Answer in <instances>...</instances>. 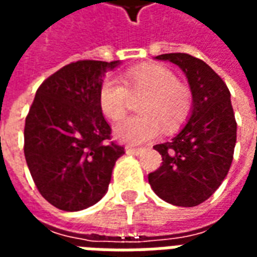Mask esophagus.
<instances>
[{"instance_id":"obj_1","label":"esophagus","mask_w":257,"mask_h":257,"mask_svg":"<svg viewBox=\"0 0 257 257\" xmlns=\"http://www.w3.org/2000/svg\"><path fill=\"white\" fill-rule=\"evenodd\" d=\"M125 151H126L128 154L138 156V154H140V153H142V149H135V147H131V146H128V147H125Z\"/></svg>"}]
</instances>
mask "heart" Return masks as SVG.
<instances>
[{"label":"heart","instance_id":"b5f03b06","mask_svg":"<svg viewBox=\"0 0 257 257\" xmlns=\"http://www.w3.org/2000/svg\"><path fill=\"white\" fill-rule=\"evenodd\" d=\"M131 95L146 96L140 103V115L128 117L114 126L119 142L142 145L161 134L162 126L173 132L186 121L191 110V93L179 84L176 74L164 66L135 67L123 74V81L107 77L99 89L103 114L117 121L126 112Z\"/></svg>","mask_w":257,"mask_h":257}]
</instances>
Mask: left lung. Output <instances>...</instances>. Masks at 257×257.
I'll return each mask as SVG.
<instances>
[{
    "mask_svg": "<svg viewBox=\"0 0 257 257\" xmlns=\"http://www.w3.org/2000/svg\"><path fill=\"white\" fill-rule=\"evenodd\" d=\"M183 70L193 95L187 123L156 149L161 167L149 175L153 191L176 206H197L209 198L228 173L237 142V122L224 81L187 53L156 56Z\"/></svg>",
    "mask_w": 257,
    "mask_h": 257,
    "instance_id": "left-lung-1",
    "label": "left lung"
}]
</instances>
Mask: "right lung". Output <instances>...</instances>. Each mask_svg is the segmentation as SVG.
<instances>
[{
    "label": "right lung",
    "mask_w": 257,
    "mask_h": 257,
    "mask_svg": "<svg viewBox=\"0 0 257 257\" xmlns=\"http://www.w3.org/2000/svg\"><path fill=\"white\" fill-rule=\"evenodd\" d=\"M119 62L78 60L38 88L25 125V157L37 189L58 209L77 212L103 198L123 147L111 139L99 89Z\"/></svg>",
    "instance_id": "obj_1"
}]
</instances>
